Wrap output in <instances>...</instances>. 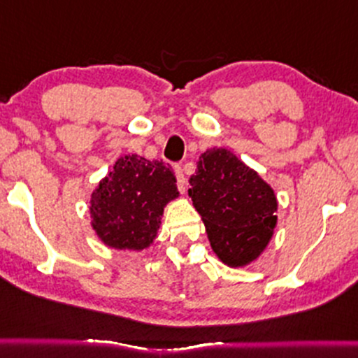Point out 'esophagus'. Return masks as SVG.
I'll return each instance as SVG.
<instances>
[{
	"label": "esophagus",
	"instance_id": "esophagus-1",
	"mask_svg": "<svg viewBox=\"0 0 358 358\" xmlns=\"http://www.w3.org/2000/svg\"><path fill=\"white\" fill-rule=\"evenodd\" d=\"M175 175H176V185H178V190L185 193V190H187V178H185L183 168L180 165H175Z\"/></svg>",
	"mask_w": 358,
	"mask_h": 358
}]
</instances>
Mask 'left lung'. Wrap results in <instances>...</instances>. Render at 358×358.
<instances>
[{"mask_svg":"<svg viewBox=\"0 0 358 358\" xmlns=\"http://www.w3.org/2000/svg\"><path fill=\"white\" fill-rule=\"evenodd\" d=\"M190 185L188 195L217 257L232 268L256 261L278 222L273 188L225 148L200 155Z\"/></svg>","mask_w":358,"mask_h":358,"instance_id":"obj_1","label":"left lung"}]
</instances>
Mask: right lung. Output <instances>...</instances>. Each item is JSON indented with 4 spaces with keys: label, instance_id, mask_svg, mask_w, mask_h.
Returning <instances> with one entry per match:
<instances>
[{
    "label": "right lung",
    "instance_id": "obj_1",
    "mask_svg": "<svg viewBox=\"0 0 358 358\" xmlns=\"http://www.w3.org/2000/svg\"><path fill=\"white\" fill-rule=\"evenodd\" d=\"M178 195L165 163L121 156L90 195V225L108 248L143 250L158 236L166 203Z\"/></svg>",
    "mask_w": 358,
    "mask_h": 358
}]
</instances>
